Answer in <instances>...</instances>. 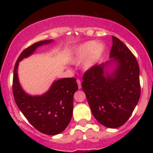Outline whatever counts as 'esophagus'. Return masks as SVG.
<instances>
[{"label": "esophagus", "mask_w": 153, "mask_h": 153, "mask_svg": "<svg viewBox=\"0 0 153 153\" xmlns=\"http://www.w3.org/2000/svg\"><path fill=\"white\" fill-rule=\"evenodd\" d=\"M77 83H78V88H79V89H81V81H80L79 79H78V80H77Z\"/></svg>", "instance_id": "esophagus-1"}]
</instances>
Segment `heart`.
Wrapping results in <instances>:
<instances>
[{
    "instance_id": "heart-1",
    "label": "heart",
    "mask_w": 153,
    "mask_h": 153,
    "mask_svg": "<svg viewBox=\"0 0 153 153\" xmlns=\"http://www.w3.org/2000/svg\"><path fill=\"white\" fill-rule=\"evenodd\" d=\"M106 47L103 43L95 41H87L75 48L71 56V62L79 64L84 59L83 68L85 70L92 69L102 58Z\"/></svg>"
}]
</instances>
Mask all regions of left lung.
I'll list each match as a JSON object with an SVG mask.
<instances>
[{"label": "left lung", "instance_id": "obj_1", "mask_svg": "<svg viewBox=\"0 0 153 153\" xmlns=\"http://www.w3.org/2000/svg\"><path fill=\"white\" fill-rule=\"evenodd\" d=\"M109 61L84 73L82 89L95 119L118 128L129 119L141 94L138 61L128 47L112 36Z\"/></svg>", "mask_w": 153, "mask_h": 153}]
</instances>
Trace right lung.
<instances>
[{"mask_svg": "<svg viewBox=\"0 0 153 153\" xmlns=\"http://www.w3.org/2000/svg\"><path fill=\"white\" fill-rule=\"evenodd\" d=\"M53 42L45 40L37 42L24 49L15 63L13 74V95L15 103L29 122L39 132L55 135L67 128L72 118L73 96L78 90L74 78L55 81L48 91L41 95H31L23 89L18 79L20 61L32 55L38 47Z\"/></svg>", "mask_w": 153, "mask_h": 153, "instance_id": "1", "label": "right lung"}]
</instances>
